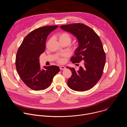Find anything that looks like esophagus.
Listing matches in <instances>:
<instances>
[{
	"label": "esophagus",
	"instance_id": "34e87169",
	"mask_svg": "<svg viewBox=\"0 0 127 127\" xmlns=\"http://www.w3.org/2000/svg\"><path fill=\"white\" fill-rule=\"evenodd\" d=\"M65 66H60V69H61V70H64V69H65Z\"/></svg>",
	"mask_w": 127,
	"mask_h": 127
}]
</instances>
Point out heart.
Wrapping results in <instances>:
<instances>
[{
	"label": "heart",
	"instance_id": "b5f03b06",
	"mask_svg": "<svg viewBox=\"0 0 127 127\" xmlns=\"http://www.w3.org/2000/svg\"><path fill=\"white\" fill-rule=\"evenodd\" d=\"M58 37L59 38V41L60 43L62 42H67L70 43L71 40V35L69 33L66 32H63L60 33L58 35ZM58 62L62 63L63 62V59L62 57H58Z\"/></svg>",
	"mask_w": 127,
	"mask_h": 127
}]
</instances>
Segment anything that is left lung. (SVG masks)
I'll return each instance as SVG.
<instances>
[{
  "label": "left lung",
  "mask_w": 127,
  "mask_h": 127,
  "mask_svg": "<svg viewBox=\"0 0 127 127\" xmlns=\"http://www.w3.org/2000/svg\"><path fill=\"white\" fill-rule=\"evenodd\" d=\"M60 28L76 36L79 42V46L70 61L74 64L83 63L78 70L67 67L72 72L67 81L68 86L77 92L91 89L101 78L105 63V53L99 36L83 24L62 25Z\"/></svg>",
  "instance_id": "obj_1"
}]
</instances>
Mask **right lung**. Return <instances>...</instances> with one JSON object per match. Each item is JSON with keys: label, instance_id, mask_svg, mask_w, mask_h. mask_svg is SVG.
Returning <instances> with one entry per match:
<instances>
[{"label": "right lung", "instance_id": "add662e5", "mask_svg": "<svg viewBox=\"0 0 127 127\" xmlns=\"http://www.w3.org/2000/svg\"><path fill=\"white\" fill-rule=\"evenodd\" d=\"M58 26H44L35 29L27 34L17 50L15 66L17 73L24 83L34 90H42L51 84L53 77L59 72L55 65L41 69L39 57L46 48L49 33Z\"/></svg>", "mask_w": 127, "mask_h": 127}]
</instances>
